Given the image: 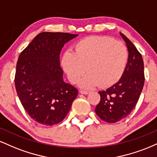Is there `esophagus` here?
<instances>
[{
	"mask_svg": "<svg viewBox=\"0 0 157 157\" xmlns=\"http://www.w3.org/2000/svg\"><path fill=\"white\" fill-rule=\"evenodd\" d=\"M80 93L82 94H89L90 93V91H84V90H80Z\"/></svg>",
	"mask_w": 157,
	"mask_h": 157,
	"instance_id": "esophagus-1",
	"label": "esophagus"
}]
</instances>
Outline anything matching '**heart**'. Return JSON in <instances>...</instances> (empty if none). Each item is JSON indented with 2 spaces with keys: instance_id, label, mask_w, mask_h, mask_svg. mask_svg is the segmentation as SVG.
Instances as JSON below:
<instances>
[{
  "instance_id": "obj_1",
  "label": "heart",
  "mask_w": 157,
  "mask_h": 157,
  "mask_svg": "<svg viewBox=\"0 0 157 157\" xmlns=\"http://www.w3.org/2000/svg\"><path fill=\"white\" fill-rule=\"evenodd\" d=\"M128 57V50L122 43L109 37L90 36L75 45V52H65L61 64L73 83L80 80L87 67L89 73L80 81L81 87L91 89L100 84L106 88L120 80Z\"/></svg>"
}]
</instances>
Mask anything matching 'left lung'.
<instances>
[{
    "instance_id": "1",
    "label": "left lung",
    "mask_w": 157,
    "mask_h": 157,
    "mask_svg": "<svg viewBox=\"0 0 157 157\" xmlns=\"http://www.w3.org/2000/svg\"><path fill=\"white\" fill-rule=\"evenodd\" d=\"M120 34L128 50L127 67L117 83L105 91H99L101 98L95 108L97 116L111 123L120 121L132 111L137 103L145 82L141 54L125 35L121 32Z\"/></svg>"
}]
</instances>
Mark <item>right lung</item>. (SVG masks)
Listing matches in <instances>:
<instances>
[{"label":"right lung","mask_w":157,"mask_h":157,"mask_svg":"<svg viewBox=\"0 0 157 157\" xmlns=\"http://www.w3.org/2000/svg\"><path fill=\"white\" fill-rule=\"evenodd\" d=\"M78 35L41 32L21 52L15 83L23 107L32 120L45 125L66 117L78 90L64 82L60 54L65 44Z\"/></svg>","instance_id":"obj_1"}]
</instances>
